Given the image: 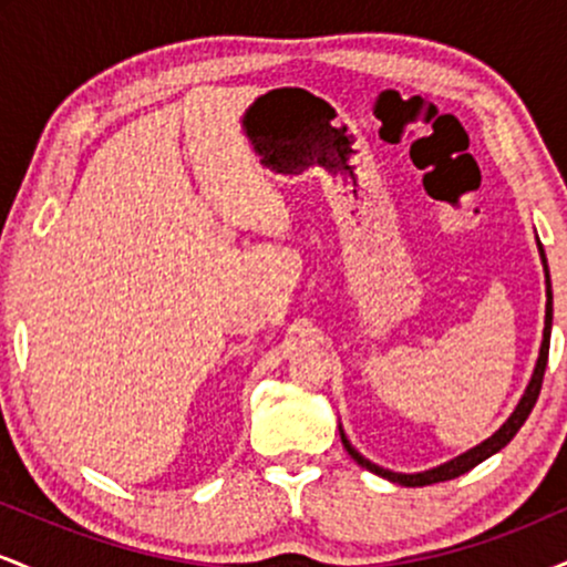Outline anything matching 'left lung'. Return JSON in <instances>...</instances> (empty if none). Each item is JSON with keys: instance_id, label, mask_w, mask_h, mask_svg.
Instances as JSON below:
<instances>
[{"instance_id": "8db88e82", "label": "left lung", "mask_w": 567, "mask_h": 567, "mask_svg": "<svg viewBox=\"0 0 567 567\" xmlns=\"http://www.w3.org/2000/svg\"><path fill=\"white\" fill-rule=\"evenodd\" d=\"M542 247V245H538ZM542 261H544V269H546V258H544V250H542ZM549 333H551V290H549V271H546V322H544V341H542V354H538V362H536V370H533V379L528 383V389H525L523 400H519V405L514 413L509 415V421H506L504 426L498 429L493 437H487L483 445L472 447V451H466L464 455H458V458L447 461V464L437 466V470L432 472H421V474H396V472H389V470H381V466L370 464V461L365 458V455H360L354 451V447L349 445V440L343 437V447H347L351 458L357 461L360 466H365V470L375 472L379 477H386L392 480V483H400L405 487H424V485H434V483H445V480H455L461 477V474H466L470 470H474L477 464H483L485 458H491L493 453H498L501 447L509 445V440L514 437V434L519 432V426L528 421L530 410L533 405H536L538 394H542V383H544V370H546V360H549Z\"/></svg>"}]
</instances>
